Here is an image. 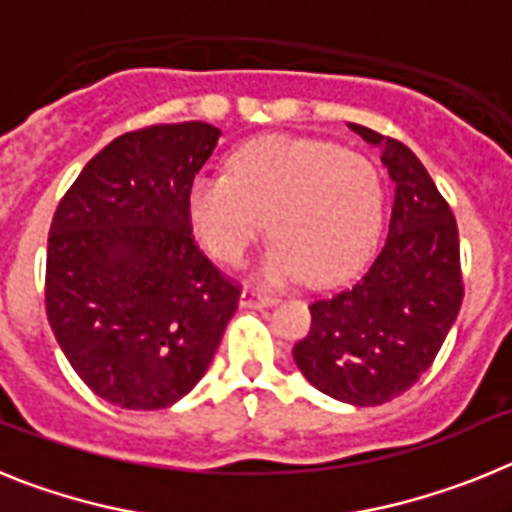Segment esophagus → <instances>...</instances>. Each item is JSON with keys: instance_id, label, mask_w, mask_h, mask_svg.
Instances as JSON below:
<instances>
[{"instance_id": "1", "label": "esophagus", "mask_w": 512, "mask_h": 512, "mask_svg": "<svg viewBox=\"0 0 512 512\" xmlns=\"http://www.w3.org/2000/svg\"><path fill=\"white\" fill-rule=\"evenodd\" d=\"M238 302H241V307H271L277 305V297L266 295V292H256V289H243Z\"/></svg>"}]
</instances>
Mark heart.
I'll return each mask as SVG.
<instances>
[{"label":"heart","instance_id":"heart-1","mask_svg":"<svg viewBox=\"0 0 512 512\" xmlns=\"http://www.w3.org/2000/svg\"><path fill=\"white\" fill-rule=\"evenodd\" d=\"M382 179L369 158L328 140L269 135L230 156L228 174L194 176L187 212L223 264H241L266 230L259 274L271 284L307 274L325 287L364 266L382 228Z\"/></svg>","mask_w":512,"mask_h":512}]
</instances>
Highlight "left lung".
Listing matches in <instances>:
<instances>
[{
	"instance_id": "left-lung-1",
	"label": "left lung",
	"mask_w": 512,
	"mask_h": 512,
	"mask_svg": "<svg viewBox=\"0 0 512 512\" xmlns=\"http://www.w3.org/2000/svg\"><path fill=\"white\" fill-rule=\"evenodd\" d=\"M382 151L395 184L390 230L364 277L310 305V333L295 343L307 382L348 405H382L433 364L464 300L459 230L420 158L400 140L348 122Z\"/></svg>"
}]
</instances>
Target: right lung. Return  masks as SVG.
<instances>
[{"mask_svg": "<svg viewBox=\"0 0 512 512\" xmlns=\"http://www.w3.org/2000/svg\"><path fill=\"white\" fill-rule=\"evenodd\" d=\"M220 130L153 125L115 138L63 194L48 233L45 312L94 395L161 410L205 377L238 287L192 238L187 192Z\"/></svg>", "mask_w": 512, "mask_h": 512, "instance_id": "add662e5", "label": "right lung"}]
</instances>
